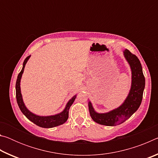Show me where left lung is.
I'll use <instances>...</instances> for the list:
<instances>
[{
    "instance_id": "1",
    "label": "left lung",
    "mask_w": 158,
    "mask_h": 158,
    "mask_svg": "<svg viewBox=\"0 0 158 158\" xmlns=\"http://www.w3.org/2000/svg\"><path fill=\"white\" fill-rule=\"evenodd\" d=\"M123 54L132 71V84L129 94L119 107L103 114L96 112L89 101L90 115L93 121L98 124L114 126L123 123L137 110L142 101L145 88V77L143 74L141 64L139 58L129 50L125 49Z\"/></svg>"
}]
</instances>
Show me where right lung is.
Masks as SVG:
<instances>
[{
  "mask_svg": "<svg viewBox=\"0 0 158 158\" xmlns=\"http://www.w3.org/2000/svg\"><path fill=\"white\" fill-rule=\"evenodd\" d=\"M30 57L31 56H28L27 58H26L24 61H23V68L21 69L19 74H18L17 82H16V98H17V101L19 107L21 112L25 115L26 117L27 118L28 120H30V121L33 122V123L38 125V126L41 127L51 128L53 127H56L58 126V125L65 123L68 118L69 109L70 108L71 105L73 104L74 100H75L77 96L76 95L69 100V102L67 103V105L65 106V108L64 109V110L62 112H60V114L53 115V116H37V115L34 114L33 113H32V112L29 111L28 109L26 108L24 103H23L22 95H21V93L20 82L23 70H24L25 65L29 58H30Z\"/></svg>",
  "mask_w": 158,
  "mask_h": 158,
  "instance_id": "right-lung-1",
  "label": "right lung"
}]
</instances>
